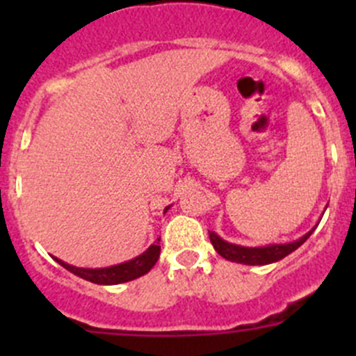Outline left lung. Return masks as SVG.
I'll return each mask as SVG.
<instances>
[{"label":"left lung","mask_w":356,"mask_h":356,"mask_svg":"<svg viewBox=\"0 0 356 356\" xmlns=\"http://www.w3.org/2000/svg\"><path fill=\"white\" fill-rule=\"evenodd\" d=\"M318 224H315V227H312L307 234H303L301 238L294 239L289 243H272V245H264V246H241L236 245V243H229L225 239H222L217 232L210 231V241L213 245L215 251H217L220 257H224L225 260L236 261V264L243 265H268L275 264V261L282 260L284 257H288L289 253H293L294 250H298L308 238L312 236V232L317 229Z\"/></svg>","instance_id":"obj_1"}]
</instances>
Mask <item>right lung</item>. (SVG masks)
<instances>
[{
  "label": "right lung",
  "instance_id": "1",
  "mask_svg": "<svg viewBox=\"0 0 356 356\" xmlns=\"http://www.w3.org/2000/svg\"><path fill=\"white\" fill-rule=\"evenodd\" d=\"M170 207L172 204L165 207L163 213H167ZM158 241H160V239H158ZM158 257H160V246L152 245L148 250L143 251L141 254L134 257L132 260L122 261V264L110 265V267H102V268L75 267V265L67 264V261L60 260V258L56 257H53V260H55L56 264L62 265L63 268H67L68 272L77 275V277L86 279V281L89 282H95V284L113 286V284H122V282L134 281V279L148 274V272L153 268V265L156 264Z\"/></svg>",
  "mask_w": 356,
  "mask_h": 356
}]
</instances>
